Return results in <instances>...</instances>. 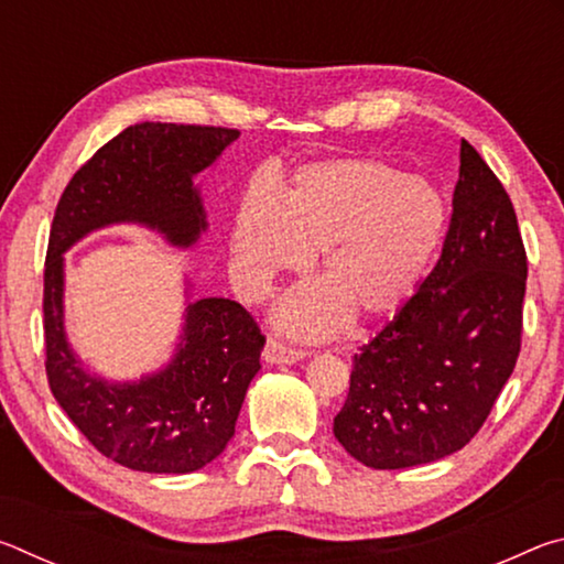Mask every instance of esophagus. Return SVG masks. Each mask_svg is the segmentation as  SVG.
Wrapping results in <instances>:
<instances>
[{
  "label": "esophagus",
  "instance_id": "1",
  "mask_svg": "<svg viewBox=\"0 0 564 564\" xmlns=\"http://www.w3.org/2000/svg\"><path fill=\"white\" fill-rule=\"evenodd\" d=\"M303 358H305L303 350L283 346V343L273 340V338L265 343V348H263V360L269 362V366H293V362H299Z\"/></svg>",
  "mask_w": 564,
  "mask_h": 564
}]
</instances>
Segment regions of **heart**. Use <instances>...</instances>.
<instances>
[{
  "instance_id": "heart-1",
  "label": "heart",
  "mask_w": 564,
  "mask_h": 564,
  "mask_svg": "<svg viewBox=\"0 0 564 564\" xmlns=\"http://www.w3.org/2000/svg\"><path fill=\"white\" fill-rule=\"evenodd\" d=\"M447 228L443 191L366 156L313 161L281 196L248 191L238 206L228 259L246 299L301 271L316 253L323 285L285 299L275 323L299 338H323L352 313L358 321L398 311L423 281Z\"/></svg>"
}]
</instances>
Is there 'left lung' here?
<instances>
[{
    "instance_id": "left-lung-1",
    "label": "left lung",
    "mask_w": 564,
    "mask_h": 564,
    "mask_svg": "<svg viewBox=\"0 0 564 564\" xmlns=\"http://www.w3.org/2000/svg\"><path fill=\"white\" fill-rule=\"evenodd\" d=\"M528 259L508 191L463 141L443 253L352 358L333 433L376 470H403L473 441L520 352Z\"/></svg>"
}]
</instances>
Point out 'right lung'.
I'll use <instances>...</instances> for the list:
<instances>
[{"label":"right lung","instance_id":"right-lung-1","mask_svg":"<svg viewBox=\"0 0 564 564\" xmlns=\"http://www.w3.org/2000/svg\"><path fill=\"white\" fill-rule=\"evenodd\" d=\"M236 139L234 129L133 123L76 171L56 206L44 271L46 376L87 441L131 470L186 475L214 463L236 433L265 340L236 301L196 299L184 273V316L171 358L139 378L101 376L66 336L64 253L111 226H141L171 248H194L208 231L196 176Z\"/></svg>","mask_w":564,"mask_h":564}]
</instances>
